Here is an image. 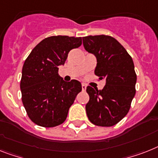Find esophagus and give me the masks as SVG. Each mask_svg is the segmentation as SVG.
<instances>
[{
    "label": "esophagus",
    "mask_w": 158,
    "mask_h": 158,
    "mask_svg": "<svg viewBox=\"0 0 158 158\" xmlns=\"http://www.w3.org/2000/svg\"><path fill=\"white\" fill-rule=\"evenodd\" d=\"M81 88H82V90H83V91L85 90V89H86V85L82 84L81 85Z\"/></svg>",
    "instance_id": "1"
}]
</instances>
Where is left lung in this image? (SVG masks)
Segmentation results:
<instances>
[{"label":"left lung","mask_w":158,"mask_h":158,"mask_svg":"<svg viewBox=\"0 0 158 158\" xmlns=\"http://www.w3.org/2000/svg\"><path fill=\"white\" fill-rule=\"evenodd\" d=\"M86 52L97 60L94 73L106 81L102 89L87 86L88 118L101 127H110L127 114L135 94L136 74L133 60L115 39L107 35L82 38Z\"/></svg>","instance_id":"left-lung-1"}]
</instances>
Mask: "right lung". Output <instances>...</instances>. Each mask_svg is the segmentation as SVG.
<instances>
[{
    "instance_id": "add662e5",
    "label": "right lung",
    "mask_w": 158,
    "mask_h": 158,
    "mask_svg": "<svg viewBox=\"0 0 158 158\" xmlns=\"http://www.w3.org/2000/svg\"><path fill=\"white\" fill-rule=\"evenodd\" d=\"M81 45V37L51 36L37 44L25 60L22 72V99L27 114L34 123L45 127L64 122L81 84L67 82L58 75L59 67L68 54Z\"/></svg>"
}]
</instances>
